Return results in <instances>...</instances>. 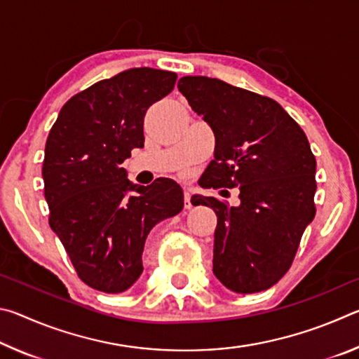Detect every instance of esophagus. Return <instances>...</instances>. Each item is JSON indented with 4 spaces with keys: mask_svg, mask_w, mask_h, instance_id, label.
Returning a JSON list of instances; mask_svg holds the SVG:
<instances>
[{
    "mask_svg": "<svg viewBox=\"0 0 359 359\" xmlns=\"http://www.w3.org/2000/svg\"><path fill=\"white\" fill-rule=\"evenodd\" d=\"M184 201H185V209H191L193 204H191V191L187 190L184 191Z\"/></svg>",
    "mask_w": 359,
    "mask_h": 359,
    "instance_id": "esophagus-1",
    "label": "esophagus"
}]
</instances>
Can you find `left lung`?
Returning <instances> with one entry per match:
<instances>
[{"mask_svg": "<svg viewBox=\"0 0 359 359\" xmlns=\"http://www.w3.org/2000/svg\"><path fill=\"white\" fill-rule=\"evenodd\" d=\"M177 88L215 136L201 187L241 191L238 208L196 196L217 214L214 274L234 293L271 288L315 217L317 161L306 133L277 101L220 79L187 76Z\"/></svg>", "mask_w": 359, "mask_h": 359, "instance_id": "1", "label": "left lung"}]
</instances>
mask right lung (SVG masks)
I'll return each instance as SVG.
<instances>
[{
    "instance_id": "obj_1",
    "label": "right lung",
    "mask_w": 359,
    "mask_h": 359,
    "mask_svg": "<svg viewBox=\"0 0 359 359\" xmlns=\"http://www.w3.org/2000/svg\"><path fill=\"white\" fill-rule=\"evenodd\" d=\"M177 74L133 68L66 102L48 133L42 179L53 229L83 283L123 293L142 274L150 229L184 209L171 179L142 187L126 179V158L144 147V117L172 92Z\"/></svg>"
}]
</instances>
